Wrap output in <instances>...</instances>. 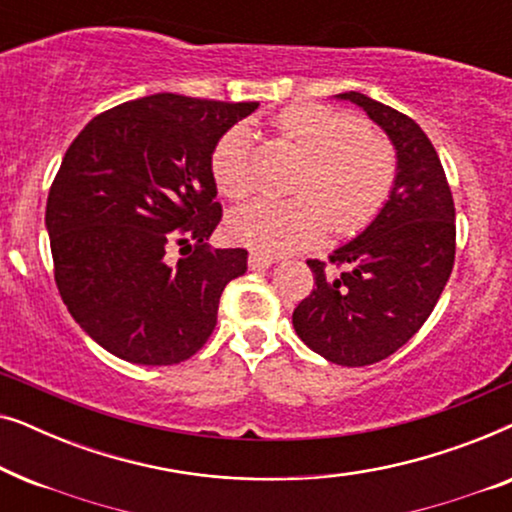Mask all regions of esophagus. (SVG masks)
<instances>
[{
  "label": "esophagus",
  "instance_id": "obj_1",
  "mask_svg": "<svg viewBox=\"0 0 512 512\" xmlns=\"http://www.w3.org/2000/svg\"><path fill=\"white\" fill-rule=\"evenodd\" d=\"M275 263V258L270 254H263V251H251L249 254V268L251 270H265Z\"/></svg>",
  "mask_w": 512,
  "mask_h": 512
}]
</instances>
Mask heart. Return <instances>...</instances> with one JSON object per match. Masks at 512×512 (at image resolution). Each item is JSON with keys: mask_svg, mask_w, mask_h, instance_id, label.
I'll return each instance as SVG.
<instances>
[{"mask_svg": "<svg viewBox=\"0 0 512 512\" xmlns=\"http://www.w3.org/2000/svg\"><path fill=\"white\" fill-rule=\"evenodd\" d=\"M284 142L305 156L293 200H254L230 214V235L261 251H293L324 240L333 228L354 235L387 205L398 179L396 151L368 132L352 111L324 104H291L275 118ZM212 177L230 200L254 191L251 132L235 125L212 151Z\"/></svg>", "mask_w": 512, "mask_h": 512, "instance_id": "1", "label": "heart"}]
</instances>
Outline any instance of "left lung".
Here are the masks:
<instances>
[{
  "label": "left lung",
  "mask_w": 512,
  "mask_h": 512,
  "mask_svg": "<svg viewBox=\"0 0 512 512\" xmlns=\"http://www.w3.org/2000/svg\"><path fill=\"white\" fill-rule=\"evenodd\" d=\"M387 132L398 179L377 219L326 263L310 258L314 289L293 310V328L312 352L338 366H370L415 335L454 268V200L431 139L410 116L342 93Z\"/></svg>",
  "instance_id": "obj_1"
}]
</instances>
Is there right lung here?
Masks as SVG:
<instances>
[{"label": "right lung", "mask_w": 512, "mask_h": 512, "mask_svg": "<svg viewBox=\"0 0 512 512\" xmlns=\"http://www.w3.org/2000/svg\"><path fill=\"white\" fill-rule=\"evenodd\" d=\"M258 102L158 93L95 116L46 202L55 284L76 324L118 359L172 366L205 345L247 249H209L223 209L212 151ZM177 243L179 262L166 256Z\"/></svg>", "instance_id": "add662e5"}]
</instances>
